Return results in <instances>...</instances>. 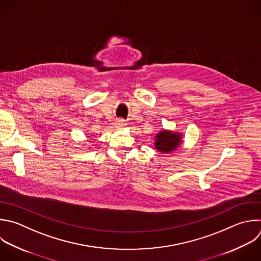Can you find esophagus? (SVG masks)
<instances>
[{"label":"esophagus","mask_w":261,"mask_h":261,"mask_svg":"<svg viewBox=\"0 0 261 261\" xmlns=\"http://www.w3.org/2000/svg\"><path fill=\"white\" fill-rule=\"evenodd\" d=\"M116 127H118V128H123V127H125L126 126V123L124 122V120H122V119H119V120H117L116 121Z\"/></svg>","instance_id":"34e87169"}]
</instances>
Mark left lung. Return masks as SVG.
<instances>
[{"mask_svg":"<svg viewBox=\"0 0 261 261\" xmlns=\"http://www.w3.org/2000/svg\"><path fill=\"white\" fill-rule=\"evenodd\" d=\"M184 135L180 132L162 129L154 136V148L162 153L175 151L182 143Z\"/></svg>","mask_w":261,"mask_h":261,"instance_id":"8db88e82","label":"left lung"}]
</instances>
